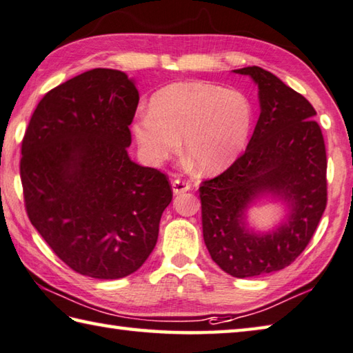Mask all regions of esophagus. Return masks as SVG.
I'll return each mask as SVG.
<instances>
[{
    "label": "esophagus",
    "mask_w": 353,
    "mask_h": 353,
    "mask_svg": "<svg viewBox=\"0 0 353 353\" xmlns=\"http://www.w3.org/2000/svg\"><path fill=\"white\" fill-rule=\"evenodd\" d=\"M172 189H174V194H184V192L190 190V183L185 181V179H179L175 178L174 181H172Z\"/></svg>",
    "instance_id": "1"
}]
</instances>
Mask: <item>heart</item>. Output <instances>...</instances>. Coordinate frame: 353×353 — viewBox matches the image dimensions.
<instances>
[{"label":"heart","instance_id":"1","mask_svg":"<svg viewBox=\"0 0 353 353\" xmlns=\"http://www.w3.org/2000/svg\"><path fill=\"white\" fill-rule=\"evenodd\" d=\"M254 125V105L243 92L208 81L174 83L155 92L149 112L139 114L134 130L150 164L176 154L183 138L185 155L204 174L228 168L244 150Z\"/></svg>","mask_w":353,"mask_h":353}]
</instances>
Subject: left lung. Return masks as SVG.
Here are the masks:
<instances>
[{"mask_svg": "<svg viewBox=\"0 0 353 353\" xmlns=\"http://www.w3.org/2000/svg\"><path fill=\"white\" fill-rule=\"evenodd\" d=\"M234 72L258 84L261 114L244 154L198 190L212 259L225 274L248 278L288 268L307 248L327 204V158L307 99L258 65ZM264 193L284 199L291 214L278 230L255 234L243 212Z\"/></svg>", "mask_w": 353, "mask_h": 353, "instance_id": "1", "label": "left lung"}]
</instances>
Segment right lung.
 <instances>
[{
  "label": "right lung",
  "mask_w": 353,
  "mask_h": 353,
  "mask_svg": "<svg viewBox=\"0 0 353 353\" xmlns=\"http://www.w3.org/2000/svg\"><path fill=\"white\" fill-rule=\"evenodd\" d=\"M138 101L124 72L88 70L43 97L21 143L32 225L64 264L98 280L141 268L172 201L168 175L128 155Z\"/></svg>",
  "instance_id": "obj_1"
}]
</instances>
